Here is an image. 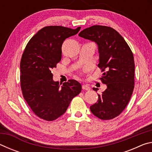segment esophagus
I'll return each instance as SVG.
<instances>
[{"mask_svg":"<svg viewBox=\"0 0 152 152\" xmlns=\"http://www.w3.org/2000/svg\"><path fill=\"white\" fill-rule=\"evenodd\" d=\"M82 89L86 90V91H90V90H91L90 86L88 85H86V84H83V85L82 86Z\"/></svg>","mask_w":152,"mask_h":152,"instance_id":"esophagus-1","label":"esophagus"}]
</instances>
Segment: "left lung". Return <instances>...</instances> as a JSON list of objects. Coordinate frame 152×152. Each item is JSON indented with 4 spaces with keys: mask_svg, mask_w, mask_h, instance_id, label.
Here are the masks:
<instances>
[{
    "mask_svg": "<svg viewBox=\"0 0 152 152\" xmlns=\"http://www.w3.org/2000/svg\"><path fill=\"white\" fill-rule=\"evenodd\" d=\"M80 37L98 45L101 80L107 88L98 102L90 107L92 114L102 120L116 117L125 109L134 88L135 64L130 48L123 37L113 28L94 25L82 30ZM97 91V88H93Z\"/></svg>",
    "mask_w": 152,
    "mask_h": 152,
    "instance_id": "8db88e82",
    "label": "left lung"
}]
</instances>
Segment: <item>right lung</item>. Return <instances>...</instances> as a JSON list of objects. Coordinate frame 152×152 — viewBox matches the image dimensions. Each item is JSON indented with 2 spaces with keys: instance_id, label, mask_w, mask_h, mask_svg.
Listing matches in <instances>:
<instances>
[{
  "instance_id": "1",
  "label": "right lung",
  "mask_w": 152,
  "mask_h": 152,
  "mask_svg": "<svg viewBox=\"0 0 152 152\" xmlns=\"http://www.w3.org/2000/svg\"><path fill=\"white\" fill-rule=\"evenodd\" d=\"M72 29L48 26L28 42L20 64L23 95L33 112L45 121H53L65 113L74 96L81 92L80 83L69 80L63 85L53 80L51 70L61 59V45L66 38L77 34Z\"/></svg>"
}]
</instances>
